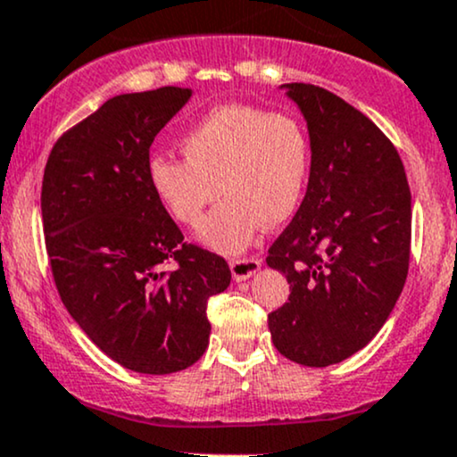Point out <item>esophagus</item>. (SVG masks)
Wrapping results in <instances>:
<instances>
[{
  "instance_id": "1",
  "label": "esophagus",
  "mask_w": 457,
  "mask_h": 457,
  "mask_svg": "<svg viewBox=\"0 0 457 457\" xmlns=\"http://www.w3.org/2000/svg\"><path fill=\"white\" fill-rule=\"evenodd\" d=\"M261 270V261L259 259H235L230 261V273H233V280L241 282V280H248V278L254 276L256 271Z\"/></svg>"
}]
</instances>
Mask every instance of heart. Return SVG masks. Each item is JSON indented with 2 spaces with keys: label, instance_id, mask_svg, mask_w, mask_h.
<instances>
[{
  "label": "heart",
  "instance_id": "1",
  "mask_svg": "<svg viewBox=\"0 0 457 457\" xmlns=\"http://www.w3.org/2000/svg\"><path fill=\"white\" fill-rule=\"evenodd\" d=\"M181 152L186 160H149V184L166 213L186 227H196L222 190L227 198L198 230V239L222 254L244 250L262 222L282 224L302 201L310 141L293 112L216 106L181 137Z\"/></svg>",
  "mask_w": 457,
  "mask_h": 457
}]
</instances>
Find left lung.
<instances>
[{
	"label": "left lung",
	"mask_w": 457,
	"mask_h": 457,
	"mask_svg": "<svg viewBox=\"0 0 457 457\" xmlns=\"http://www.w3.org/2000/svg\"><path fill=\"white\" fill-rule=\"evenodd\" d=\"M282 89L308 123L312 160L302 205L267 256L291 284L267 320L284 357L325 368L361 351L398 302L411 190L395 147L361 111L316 85Z\"/></svg>",
	"instance_id": "left-lung-1"
}]
</instances>
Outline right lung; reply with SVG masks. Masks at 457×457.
Returning <instances> with one entry per match:
<instances>
[{
    "instance_id": "1",
    "label": "right lung",
    "mask_w": 457,
    "mask_h": 457,
    "mask_svg": "<svg viewBox=\"0 0 457 457\" xmlns=\"http://www.w3.org/2000/svg\"><path fill=\"white\" fill-rule=\"evenodd\" d=\"M190 96L160 87L106 100L62 134L42 179L59 297L104 355L141 374H173L203 357L207 299L230 284L227 261L184 244L149 184V147Z\"/></svg>"
}]
</instances>
